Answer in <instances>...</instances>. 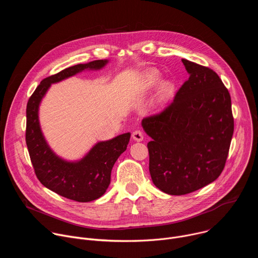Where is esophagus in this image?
I'll return each mask as SVG.
<instances>
[{
	"mask_svg": "<svg viewBox=\"0 0 258 258\" xmlns=\"http://www.w3.org/2000/svg\"><path fill=\"white\" fill-rule=\"evenodd\" d=\"M132 137H133V140H134V141H137V142H141V141H143V139H144L143 133H142L141 131H139V130L135 131V132L133 133Z\"/></svg>",
	"mask_w": 258,
	"mask_h": 258,
	"instance_id": "34e87169",
	"label": "esophagus"
}]
</instances>
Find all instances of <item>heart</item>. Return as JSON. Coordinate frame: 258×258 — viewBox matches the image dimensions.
<instances>
[{"instance_id": "heart-1", "label": "heart", "mask_w": 258, "mask_h": 258, "mask_svg": "<svg viewBox=\"0 0 258 258\" xmlns=\"http://www.w3.org/2000/svg\"><path fill=\"white\" fill-rule=\"evenodd\" d=\"M160 81V76L158 75L157 72H151L150 75L148 76V80H147V86L148 87H154L156 86ZM173 85L171 83H165L162 85L161 89H160V98L165 100V99H168L172 93H173Z\"/></svg>"}]
</instances>
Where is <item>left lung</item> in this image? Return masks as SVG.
Here are the masks:
<instances>
[{"label":"left lung","mask_w":258,"mask_h":258,"mask_svg":"<svg viewBox=\"0 0 258 258\" xmlns=\"http://www.w3.org/2000/svg\"><path fill=\"white\" fill-rule=\"evenodd\" d=\"M189 79L160 113L142 126L152 138L149 171L154 185L169 195H185L222 173L234 133L231 96L216 73L181 59Z\"/></svg>","instance_id":"left-lung-1"}]
</instances>
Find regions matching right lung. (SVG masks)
<instances>
[{"label": "right lung", "mask_w": 258, "mask_h": 258, "mask_svg": "<svg viewBox=\"0 0 258 258\" xmlns=\"http://www.w3.org/2000/svg\"><path fill=\"white\" fill-rule=\"evenodd\" d=\"M107 63L108 60H95L65 68L43 80L27 102L25 140L36 177L49 190L78 202H90L105 194L110 185L112 167L126 150L131 133L98 142L82 159L67 161L48 145L40 125L39 108L52 84L84 70H99Z\"/></svg>", "instance_id": "1"}]
</instances>
